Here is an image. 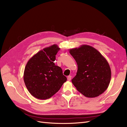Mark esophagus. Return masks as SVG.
<instances>
[{
	"label": "esophagus",
	"instance_id": "obj_1",
	"mask_svg": "<svg viewBox=\"0 0 127 127\" xmlns=\"http://www.w3.org/2000/svg\"><path fill=\"white\" fill-rule=\"evenodd\" d=\"M71 79V76H68L67 77V80H68V81H70Z\"/></svg>",
	"mask_w": 127,
	"mask_h": 127
}]
</instances>
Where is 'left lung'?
Masks as SVG:
<instances>
[{"instance_id": "1", "label": "left lung", "mask_w": 127, "mask_h": 127, "mask_svg": "<svg viewBox=\"0 0 127 127\" xmlns=\"http://www.w3.org/2000/svg\"><path fill=\"white\" fill-rule=\"evenodd\" d=\"M76 60L77 72L71 80L77 90L87 97H95L108 87L111 71L109 64L101 53L94 48L82 45L69 50Z\"/></svg>"}]
</instances>
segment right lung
I'll list each match as a JSON object with an SVG mask.
<instances>
[{
	"mask_svg": "<svg viewBox=\"0 0 127 127\" xmlns=\"http://www.w3.org/2000/svg\"><path fill=\"white\" fill-rule=\"evenodd\" d=\"M60 50L57 44L44 48L29 61L24 72V81L32 96L40 99L52 97L58 91L67 78L62 69L53 63Z\"/></svg>",
	"mask_w": 127,
	"mask_h": 127,
	"instance_id": "1",
	"label": "right lung"
}]
</instances>
